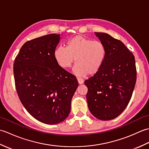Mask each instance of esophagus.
<instances>
[{
    "instance_id": "1",
    "label": "esophagus",
    "mask_w": 149,
    "mask_h": 149,
    "mask_svg": "<svg viewBox=\"0 0 149 149\" xmlns=\"http://www.w3.org/2000/svg\"><path fill=\"white\" fill-rule=\"evenodd\" d=\"M77 81H78L79 84H82L84 83V79H81V78H77Z\"/></svg>"
}]
</instances>
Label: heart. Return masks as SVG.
<instances>
[{"mask_svg": "<svg viewBox=\"0 0 149 149\" xmlns=\"http://www.w3.org/2000/svg\"><path fill=\"white\" fill-rule=\"evenodd\" d=\"M106 56V49L103 43L80 35L69 40L66 47L58 46L54 52L56 62L62 68H69L75 61L77 64L74 71L79 77L97 74Z\"/></svg>", "mask_w": 149, "mask_h": 149, "instance_id": "1", "label": "heart"}]
</instances>
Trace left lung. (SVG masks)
Listing matches in <instances>:
<instances>
[{"label": "left lung", "instance_id": "8db88e82", "mask_svg": "<svg viewBox=\"0 0 149 149\" xmlns=\"http://www.w3.org/2000/svg\"><path fill=\"white\" fill-rule=\"evenodd\" d=\"M106 49L100 70L84 81L92 115L101 120L116 118L127 106L136 81L135 59L121 41L104 33H95Z\"/></svg>", "mask_w": 149, "mask_h": 149}]
</instances>
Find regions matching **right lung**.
Here are the masks:
<instances>
[{
  "instance_id": "1",
  "label": "right lung",
  "mask_w": 149,
  "mask_h": 149,
  "mask_svg": "<svg viewBox=\"0 0 149 149\" xmlns=\"http://www.w3.org/2000/svg\"><path fill=\"white\" fill-rule=\"evenodd\" d=\"M60 38V34H50L28 41L13 65L22 104L31 116L46 124H56L67 118L78 87L76 77L59 66L54 56Z\"/></svg>"
}]
</instances>
